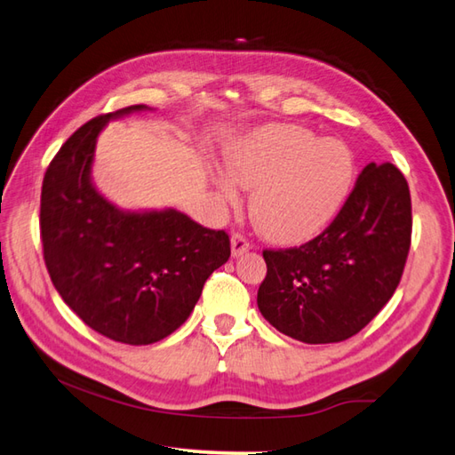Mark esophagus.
Segmentation results:
<instances>
[{"label": "esophagus", "instance_id": "34e87169", "mask_svg": "<svg viewBox=\"0 0 455 455\" xmlns=\"http://www.w3.org/2000/svg\"><path fill=\"white\" fill-rule=\"evenodd\" d=\"M230 250H233V256H235V258L243 256L244 252H248V250H250L248 238H246L244 235L235 233L233 236H230Z\"/></svg>", "mask_w": 455, "mask_h": 455}]
</instances>
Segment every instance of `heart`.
Returning a JSON list of instances; mask_svg holds the SVG:
<instances>
[{
  "label": "heart",
  "instance_id": "obj_1",
  "mask_svg": "<svg viewBox=\"0 0 455 455\" xmlns=\"http://www.w3.org/2000/svg\"><path fill=\"white\" fill-rule=\"evenodd\" d=\"M227 172L215 173L219 196L238 205L252 189L250 211L259 233L277 244H301L321 235L346 205L355 160L342 140L297 124H267L236 140Z\"/></svg>",
  "mask_w": 455,
  "mask_h": 455
}]
</instances>
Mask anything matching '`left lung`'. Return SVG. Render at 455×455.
Returning <instances> with one entry per match:
<instances>
[{"mask_svg":"<svg viewBox=\"0 0 455 455\" xmlns=\"http://www.w3.org/2000/svg\"><path fill=\"white\" fill-rule=\"evenodd\" d=\"M409 183L393 164H367L323 235L299 248L264 250L258 308L305 344L342 342L387 305L411 248Z\"/></svg>","mask_w":455,"mask_h":455,"instance_id":"8db88e82","label":"left lung"}]
</instances>
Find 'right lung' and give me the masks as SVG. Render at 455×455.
<instances>
[{"label":"right lung","instance_id":"add662e5","mask_svg":"<svg viewBox=\"0 0 455 455\" xmlns=\"http://www.w3.org/2000/svg\"><path fill=\"white\" fill-rule=\"evenodd\" d=\"M139 111L150 108L131 105L76 131L48 166L41 193L43 252L56 291L95 332L131 346L178 331L230 256L225 230L172 207L119 209L93 186L100 132Z\"/></svg>","mask_w":455,"mask_h":455}]
</instances>
